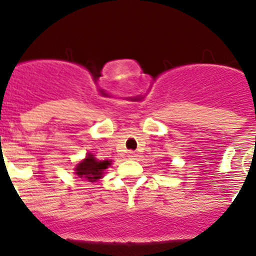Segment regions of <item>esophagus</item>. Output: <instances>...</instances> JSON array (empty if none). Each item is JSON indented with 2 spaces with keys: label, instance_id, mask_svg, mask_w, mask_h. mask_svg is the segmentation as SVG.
Instances as JSON below:
<instances>
[{
  "label": "esophagus",
  "instance_id": "obj_1",
  "mask_svg": "<svg viewBox=\"0 0 256 256\" xmlns=\"http://www.w3.org/2000/svg\"><path fill=\"white\" fill-rule=\"evenodd\" d=\"M128 158H130V160H135L136 157H138V154H136L135 152L130 151V152H128Z\"/></svg>",
  "mask_w": 256,
  "mask_h": 256
}]
</instances>
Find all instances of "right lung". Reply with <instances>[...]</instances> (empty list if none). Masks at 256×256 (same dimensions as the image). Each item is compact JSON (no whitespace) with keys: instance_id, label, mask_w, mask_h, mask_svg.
Here are the masks:
<instances>
[{"instance_id":"add662e5","label":"right lung","mask_w":256,"mask_h":256,"mask_svg":"<svg viewBox=\"0 0 256 256\" xmlns=\"http://www.w3.org/2000/svg\"><path fill=\"white\" fill-rule=\"evenodd\" d=\"M110 166V161H98L94 154H88L86 158L76 167V174L82 180L95 182L102 178V172Z\"/></svg>"}]
</instances>
